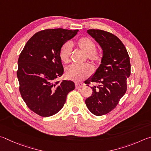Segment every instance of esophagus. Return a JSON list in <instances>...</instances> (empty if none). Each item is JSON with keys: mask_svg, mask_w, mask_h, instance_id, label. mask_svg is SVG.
<instances>
[{"mask_svg": "<svg viewBox=\"0 0 151 151\" xmlns=\"http://www.w3.org/2000/svg\"><path fill=\"white\" fill-rule=\"evenodd\" d=\"M84 86V84L83 83H76V89H79L82 88V87Z\"/></svg>", "mask_w": 151, "mask_h": 151, "instance_id": "obj_1", "label": "esophagus"}]
</instances>
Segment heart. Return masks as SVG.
Here are the masks:
<instances>
[{"label":"heart","instance_id":"heart-1","mask_svg":"<svg viewBox=\"0 0 151 151\" xmlns=\"http://www.w3.org/2000/svg\"><path fill=\"white\" fill-rule=\"evenodd\" d=\"M78 47L87 54L89 59L93 62H99L101 59L100 53L95 50L96 45L91 39L88 38H81L77 42ZM71 45L70 42H66L61 47L60 51V57L61 60L64 63L70 61ZM92 72V67L89 63L83 64H76L73 63L68 65L65 68V76L68 78L75 81H81L86 78Z\"/></svg>","mask_w":151,"mask_h":151}]
</instances>
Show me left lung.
I'll return each mask as SVG.
<instances>
[{"label": "left lung", "instance_id": "8db88e82", "mask_svg": "<svg viewBox=\"0 0 151 151\" xmlns=\"http://www.w3.org/2000/svg\"><path fill=\"white\" fill-rule=\"evenodd\" d=\"M103 50L101 62L94 73L85 81L93 93L86 99L88 109L96 116L104 115L115 108L127 90V80L131 75V64L125 46L119 38L101 30H87Z\"/></svg>", "mask_w": 151, "mask_h": 151}]
</instances>
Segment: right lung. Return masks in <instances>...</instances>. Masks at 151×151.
Listing matches in <instances>:
<instances>
[{
    "label": "right lung",
    "mask_w": 151,
    "mask_h": 151,
    "mask_svg": "<svg viewBox=\"0 0 151 151\" xmlns=\"http://www.w3.org/2000/svg\"><path fill=\"white\" fill-rule=\"evenodd\" d=\"M78 31L55 28L38 32L20 53L17 71L20 94L29 109L40 116L59 112L68 93L75 89L72 81L55 80L63 73L61 47Z\"/></svg>",
    "instance_id": "obj_1"
}]
</instances>
